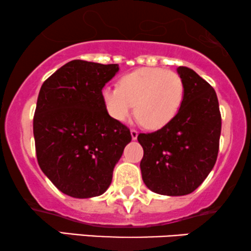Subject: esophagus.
<instances>
[{"label":"esophagus","mask_w":251,"mask_h":251,"mask_svg":"<svg viewBox=\"0 0 251 251\" xmlns=\"http://www.w3.org/2000/svg\"><path fill=\"white\" fill-rule=\"evenodd\" d=\"M138 131L136 129H131V135H132V139L133 140H136V138H138Z\"/></svg>","instance_id":"34e87169"}]
</instances>
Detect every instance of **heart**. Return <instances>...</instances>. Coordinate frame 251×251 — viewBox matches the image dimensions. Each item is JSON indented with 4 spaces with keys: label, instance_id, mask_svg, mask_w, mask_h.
<instances>
[{
    "label": "heart",
    "instance_id": "1",
    "mask_svg": "<svg viewBox=\"0 0 251 251\" xmlns=\"http://www.w3.org/2000/svg\"><path fill=\"white\" fill-rule=\"evenodd\" d=\"M184 91V82L177 73L145 67L124 75L118 87L103 89L102 98L107 113L117 122H126L135 104L139 120L146 127L158 129L178 113Z\"/></svg>",
    "mask_w": 251,
    "mask_h": 251
}]
</instances>
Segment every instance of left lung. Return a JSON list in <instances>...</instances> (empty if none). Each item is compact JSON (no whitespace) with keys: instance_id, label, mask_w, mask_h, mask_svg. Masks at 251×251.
<instances>
[{"instance_id":"1","label":"left lung","mask_w":251,"mask_h":251,"mask_svg":"<svg viewBox=\"0 0 251 251\" xmlns=\"http://www.w3.org/2000/svg\"><path fill=\"white\" fill-rule=\"evenodd\" d=\"M177 73L185 88L178 113L162 128L138 135L144 183L164 196L189 195L204 182L217 161L221 133L214 89L188 67Z\"/></svg>"}]
</instances>
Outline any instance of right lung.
<instances>
[{"label":"right lung","mask_w":251,"mask_h":251,"mask_svg":"<svg viewBox=\"0 0 251 251\" xmlns=\"http://www.w3.org/2000/svg\"><path fill=\"white\" fill-rule=\"evenodd\" d=\"M118 71L117 63L73 60L41 85L33 117L37 160L65 195H103L132 140L129 129L107 113L102 98L104 85Z\"/></svg>","instance_id":"obj_1"}]
</instances>
